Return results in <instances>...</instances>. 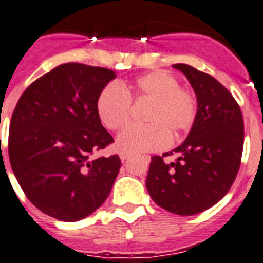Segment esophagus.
<instances>
[{
    "label": "esophagus",
    "mask_w": 263,
    "mask_h": 263,
    "mask_svg": "<svg viewBox=\"0 0 263 263\" xmlns=\"http://www.w3.org/2000/svg\"><path fill=\"white\" fill-rule=\"evenodd\" d=\"M131 155H132V154L124 153V151H123V153H120V159L124 162V161H127V159H129V158H131Z\"/></svg>",
    "instance_id": "obj_1"
}]
</instances>
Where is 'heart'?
Returning <instances> with one entry per match:
<instances>
[{
    "instance_id": "heart-1",
    "label": "heart",
    "mask_w": 263,
    "mask_h": 263,
    "mask_svg": "<svg viewBox=\"0 0 263 263\" xmlns=\"http://www.w3.org/2000/svg\"><path fill=\"white\" fill-rule=\"evenodd\" d=\"M132 100H146V125H131L116 139V147L124 153H143L165 147L168 136L178 138L193 124L197 112L196 97L180 87L176 77L166 71H151L135 82L112 83L102 89L97 98L100 120L110 131L124 128L131 117Z\"/></svg>"
}]
</instances>
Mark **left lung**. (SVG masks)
<instances>
[{"instance_id":"8db88e82","label":"left lung","mask_w":263,"mask_h":263,"mask_svg":"<svg viewBox=\"0 0 263 263\" xmlns=\"http://www.w3.org/2000/svg\"><path fill=\"white\" fill-rule=\"evenodd\" d=\"M173 67L191 82L197 113L185 142L173 150L178 154L176 162L151 158L146 187L161 208L192 216L220 201L232 186L242 159L245 125L238 102L219 81L189 65Z\"/></svg>"}]
</instances>
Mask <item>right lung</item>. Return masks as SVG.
<instances>
[{
  "instance_id": "obj_1",
  "label": "right lung",
  "mask_w": 263,
  "mask_h": 263,
  "mask_svg": "<svg viewBox=\"0 0 263 263\" xmlns=\"http://www.w3.org/2000/svg\"><path fill=\"white\" fill-rule=\"evenodd\" d=\"M116 78L104 67L65 63L32 82L9 127V161L28 200L48 216L78 221L109 196L119 155L95 158L113 138L97 113V98Z\"/></svg>"
}]
</instances>
